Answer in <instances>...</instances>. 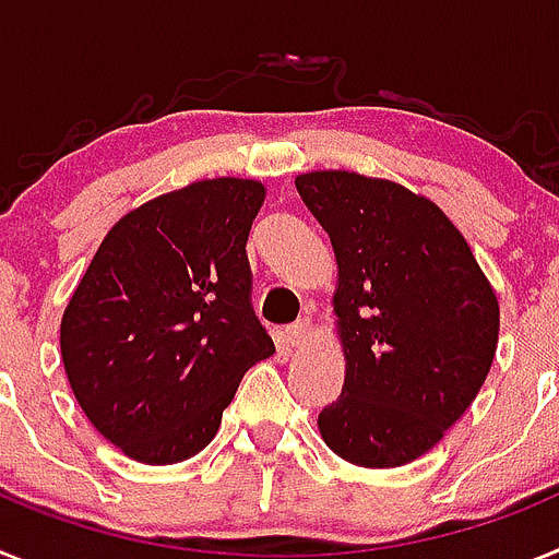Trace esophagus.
<instances>
[{
    "label": "esophagus",
    "mask_w": 559,
    "mask_h": 559,
    "mask_svg": "<svg viewBox=\"0 0 559 559\" xmlns=\"http://www.w3.org/2000/svg\"><path fill=\"white\" fill-rule=\"evenodd\" d=\"M285 338H288L290 347L308 345V338H311V319H297L294 325L285 328Z\"/></svg>",
    "instance_id": "1"
}]
</instances>
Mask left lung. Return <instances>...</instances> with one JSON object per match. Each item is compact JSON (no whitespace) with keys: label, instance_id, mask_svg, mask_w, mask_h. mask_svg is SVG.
<instances>
[{"label":"left lung","instance_id":"obj_1","mask_svg":"<svg viewBox=\"0 0 559 559\" xmlns=\"http://www.w3.org/2000/svg\"><path fill=\"white\" fill-rule=\"evenodd\" d=\"M297 192L336 254L333 308L347 359L345 388L319 413V432L350 464H409L484 388L498 297L450 217L404 186L308 171Z\"/></svg>","mask_w":559,"mask_h":559}]
</instances>
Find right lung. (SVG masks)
<instances>
[{
	"instance_id": "obj_1",
	"label": "right lung",
	"mask_w": 559,
	"mask_h": 559,
	"mask_svg": "<svg viewBox=\"0 0 559 559\" xmlns=\"http://www.w3.org/2000/svg\"><path fill=\"white\" fill-rule=\"evenodd\" d=\"M265 189L198 180L109 228L61 319L67 379L93 427L141 464H178L274 353L246 242Z\"/></svg>"
}]
</instances>
